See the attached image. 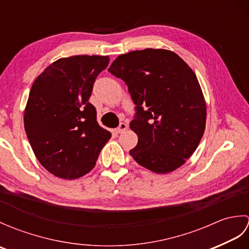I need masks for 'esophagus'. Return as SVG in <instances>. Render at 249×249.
Instances as JSON below:
<instances>
[{"label":"esophagus","mask_w":249,"mask_h":249,"mask_svg":"<svg viewBox=\"0 0 249 249\" xmlns=\"http://www.w3.org/2000/svg\"><path fill=\"white\" fill-rule=\"evenodd\" d=\"M126 129H127V125H126L125 123H121L119 127L115 129V131H116V133H118V134H122V133H124V131H125Z\"/></svg>","instance_id":"obj_1"}]
</instances>
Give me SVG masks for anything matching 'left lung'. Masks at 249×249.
Listing matches in <instances>:
<instances>
[{"instance_id": "1", "label": "left lung", "mask_w": 249, "mask_h": 249, "mask_svg": "<svg viewBox=\"0 0 249 249\" xmlns=\"http://www.w3.org/2000/svg\"><path fill=\"white\" fill-rule=\"evenodd\" d=\"M108 71L127 84L136 105L129 126L138 143L129 154L160 174L183 166L206 122L205 99L192 68L173 51L147 48L119 55Z\"/></svg>"}]
</instances>
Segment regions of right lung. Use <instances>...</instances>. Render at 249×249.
Masks as SVG:
<instances>
[{
  "mask_svg": "<svg viewBox=\"0 0 249 249\" xmlns=\"http://www.w3.org/2000/svg\"><path fill=\"white\" fill-rule=\"evenodd\" d=\"M108 55H72L52 63L35 79L24 109V129L46 170L76 179L92 170L111 133L100 127L89 102Z\"/></svg>",
  "mask_w": 249,
  "mask_h": 249,
  "instance_id": "1",
  "label": "right lung"
}]
</instances>
